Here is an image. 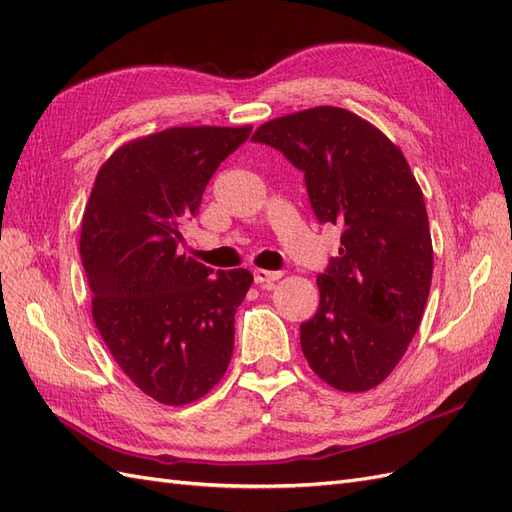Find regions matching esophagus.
Instances as JSON below:
<instances>
[{
    "label": "esophagus",
    "mask_w": 512,
    "mask_h": 512,
    "mask_svg": "<svg viewBox=\"0 0 512 512\" xmlns=\"http://www.w3.org/2000/svg\"><path fill=\"white\" fill-rule=\"evenodd\" d=\"M282 277V271H265V269H256L254 271V282L256 284H271L277 282Z\"/></svg>",
    "instance_id": "esophagus-1"
}]
</instances>
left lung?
<instances>
[{
  "instance_id": "left-lung-1",
  "label": "left lung",
  "mask_w": 512,
  "mask_h": 512,
  "mask_svg": "<svg viewBox=\"0 0 512 512\" xmlns=\"http://www.w3.org/2000/svg\"><path fill=\"white\" fill-rule=\"evenodd\" d=\"M252 141L303 170L316 218L344 228L339 258L316 280L318 312L301 324L305 359L337 391L374 389L404 359L429 297L433 247L421 185L391 138L346 108L271 119Z\"/></svg>"
}]
</instances>
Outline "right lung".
Here are the masks:
<instances>
[{"mask_svg":"<svg viewBox=\"0 0 512 512\" xmlns=\"http://www.w3.org/2000/svg\"><path fill=\"white\" fill-rule=\"evenodd\" d=\"M252 126H177L115 149L81 222L91 316L138 389L164 406L205 397L226 374L235 314L254 277L179 254V224L196 213L218 166Z\"/></svg>","mask_w":512,"mask_h":512,"instance_id":"add662e5","label":"right lung"}]
</instances>
